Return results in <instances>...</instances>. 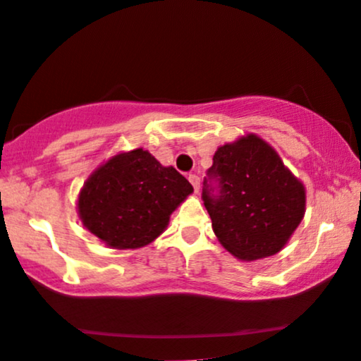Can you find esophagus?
Listing matches in <instances>:
<instances>
[{
  "label": "esophagus",
  "instance_id": "obj_1",
  "mask_svg": "<svg viewBox=\"0 0 361 361\" xmlns=\"http://www.w3.org/2000/svg\"><path fill=\"white\" fill-rule=\"evenodd\" d=\"M188 181H190V183H192L193 190H195V192H199V188H200V178L197 176V174H190Z\"/></svg>",
  "mask_w": 361,
  "mask_h": 361
}]
</instances>
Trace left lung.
Returning <instances> with one entry per match:
<instances>
[{
	"instance_id": "8db88e82",
	"label": "left lung",
	"mask_w": 361,
	"mask_h": 361,
	"mask_svg": "<svg viewBox=\"0 0 361 361\" xmlns=\"http://www.w3.org/2000/svg\"><path fill=\"white\" fill-rule=\"evenodd\" d=\"M202 200L217 240L241 260L279 252L305 214L302 181L253 133L216 150Z\"/></svg>"
}]
</instances>
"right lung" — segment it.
<instances>
[{
	"label": "right lung",
	"instance_id": "obj_1",
	"mask_svg": "<svg viewBox=\"0 0 361 361\" xmlns=\"http://www.w3.org/2000/svg\"><path fill=\"white\" fill-rule=\"evenodd\" d=\"M193 187L173 166L166 168L144 149L111 157L89 176L78 195V216L111 248L149 245L169 223Z\"/></svg>",
	"mask_w": 361,
	"mask_h": 361
}]
</instances>
